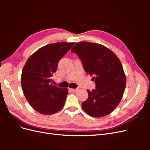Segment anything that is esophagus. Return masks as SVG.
<instances>
[{
	"instance_id": "esophagus-1",
	"label": "esophagus",
	"mask_w": 150,
	"mask_h": 150,
	"mask_svg": "<svg viewBox=\"0 0 150 150\" xmlns=\"http://www.w3.org/2000/svg\"><path fill=\"white\" fill-rule=\"evenodd\" d=\"M69 91H72V92H77L79 90V89H72V88H69Z\"/></svg>"
}]
</instances>
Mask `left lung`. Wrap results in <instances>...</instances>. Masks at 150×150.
<instances>
[{
  "mask_svg": "<svg viewBox=\"0 0 150 150\" xmlns=\"http://www.w3.org/2000/svg\"><path fill=\"white\" fill-rule=\"evenodd\" d=\"M71 52L77 54L85 71L96 83L94 89L87 90L88 98L82 103L83 110L92 117L110 114L120 104L126 84L119 58L101 44L84 41L76 43Z\"/></svg>",
  "mask_w": 150,
  "mask_h": 150,
  "instance_id": "left-lung-1",
  "label": "left lung"
}]
</instances>
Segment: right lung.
<instances>
[{"instance_id": "obj_1", "label": "right lung", "mask_w": 150, "mask_h": 150, "mask_svg": "<svg viewBox=\"0 0 150 150\" xmlns=\"http://www.w3.org/2000/svg\"><path fill=\"white\" fill-rule=\"evenodd\" d=\"M74 42H60L39 49L28 58L22 69L21 86L27 101L42 115H53L64 105L68 93L51 84L58 62Z\"/></svg>"}]
</instances>
